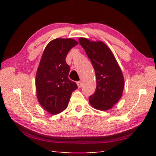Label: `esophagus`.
I'll use <instances>...</instances> for the list:
<instances>
[{"instance_id":"esophagus-1","label":"esophagus","mask_w":156,"mask_h":156,"mask_svg":"<svg viewBox=\"0 0 156 156\" xmlns=\"http://www.w3.org/2000/svg\"><path fill=\"white\" fill-rule=\"evenodd\" d=\"M77 85L78 87V88H81L82 86H83V83H82V82L78 81L77 82Z\"/></svg>"}]
</instances>
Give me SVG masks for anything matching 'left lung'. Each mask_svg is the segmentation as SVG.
<instances>
[{"label": "left lung", "mask_w": 156, "mask_h": 156, "mask_svg": "<svg viewBox=\"0 0 156 156\" xmlns=\"http://www.w3.org/2000/svg\"><path fill=\"white\" fill-rule=\"evenodd\" d=\"M90 59L96 77L95 93L89 98V103L98 110L112 108L122 97L125 80L113 53L101 41H90L87 38L78 39Z\"/></svg>", "instance_id": "1"}]
</instances>
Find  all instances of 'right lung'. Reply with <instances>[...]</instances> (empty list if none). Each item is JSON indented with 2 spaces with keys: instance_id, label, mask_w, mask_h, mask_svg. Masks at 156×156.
<instances>
[{
  "instance_id": "right-lung-1",
  "label": "right lung",
  "mask_w": 156,
  "mask_h": 156,
  "mask_svg": "<svg viewBox=\"0 0 156 156\" xmlns=\"http://www.w3.org/2000/svg\"><path fill=\"white\" fill-rule=\"evenodd\" d=\"M78 44L72 38H56L43 51L36 72V94L39 103L51 114L66 109L72 92L78 88L68 78L69 66L65 61L69 50Z\"/></svg>"
}]
</instances>
